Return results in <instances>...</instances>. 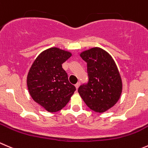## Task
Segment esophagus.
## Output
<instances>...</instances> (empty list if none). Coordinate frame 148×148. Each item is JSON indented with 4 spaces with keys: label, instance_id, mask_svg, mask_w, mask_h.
<instances>
[{
    "label": "esophagus",
    "instance_id": "obj_1",
    "mask_svg": "<svg viewBox=\"0 0 148 148\" xmlns=\"http://www.w3.org/2000/svg\"><path fill=\"white\" fill-rule=\"evenodd\" d=\"M79 85H80V82H77V84H75V87H76V89H77V90L79 88Z\"/></svg>",
    "mask_w": 148,
    "mask_h": 148
}]
</instances>
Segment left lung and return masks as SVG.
<instances>
[{
  "mask_svg": "<svg viewBox=\"0 0 148 148\" xmlns=\"http://www.w3.org/2000/svg\"><path fill=\"white\" fill-rule=\"evenodd\" d=\"M87 62L88 82L78 89V92L92 110L103 113L112 108L122 92V81L117 66L108 53L92 48L80 53Z\"/></svg>",
  "mask_w": 148,
  "mask_h": 148,
  "instance_id": "obj_1",
  "label": "left lung"
}]
</instances>
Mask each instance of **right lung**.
I'll list each match as a JSON object with an SVG mask.
<instances>
[{"label": "right lung", "instance_id": "right-lung-1", "mask_svg": "<svg viewBox=\"0 0 148 148\" xmlns=\"http://www.w3.org/2000/svg\"><path fill=\"white\" fill-rule=\"evenodd\" d=\"M71 56L69 51L48 48L36 58L27 74L32 98L48 112H56L65 107L76 90L62 68L63 63Z\"/></svg>", "mask_w": 148, "mask_h": 148}]
</instances>
